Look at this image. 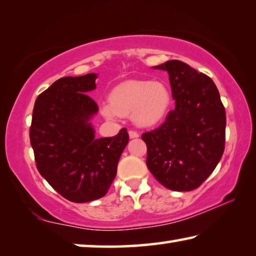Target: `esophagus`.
<instances>
[{"instance_id": "1", "label": "esophagus", "mask_w": 256, "mask_h": 256, "mask_svg": "<svg viewBox=\"0 0 256 256\" xmlns=\"http://www.w3.org/2000/svg\"><path fill=\"white\" fill-rule=\"evenodd\" d=\"M128 136L130 138H138V134L136 131H128Z\"/></svg>"}]
</instances>
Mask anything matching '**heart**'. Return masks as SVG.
I'll return each instance as SVG.
<instances>
[{"mask_svg": "<svg viewBox=\"0 0 256 256\" xmlns=\"http://www.w3.org/2000/svg\"><path fill=\"white\" fill-rule=\"evenodd\" d=\"M168 86L159 81H128L115 86L110 104H104L102 112L108 120L130 115L141 128H152L162 122L172 106Z\"/></svg>", "mask_w": 256, "mask_h": 256, "instance_id": "obj_1", "label": "heart"}]
</instances>
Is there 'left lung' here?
I'll list each match as a JSON object with an SVG mask.
<instances>
[{"instance_id": "obj_1", "label": "left lung", "mask_w": 256, "mask_h": 256, "mask_svg": "<svg viewBox=\"0 0 256 256\" xmlns=\"http://www.w3.org/2000/svg\"><path fill=\"white\" fill-rule=\"evenodd\" d=\"M152 68L168 73L175 108L158 128L142 134L146 166L160 184L178 192L200 186L222 159L226 112L209 76L178 60Z\"/></svg>"}]
</instances>
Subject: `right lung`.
<instances>
[{
  "label": "right lung",
  "mask_w": 256,
  "mask_h": 256,
  "mask_svg": "<svg viewBox=\"0 0 256 256\" xmlns=\"http://www.w3.org/2000/svg\"><path fill=\"white\" fill-rule=\"evenodd\" d=\"M96 73L64 76L37 97L30 144L38 172L56 192L76 203L90 202L108 192L128 134L94 136L92 123L98 106L88 94L96 89Z\"/></svg>",
  "instance_id": "add662e5"
}]
</instances>
